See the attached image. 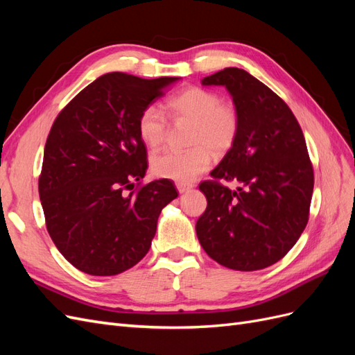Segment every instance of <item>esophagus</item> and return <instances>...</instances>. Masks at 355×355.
I'll return each mask as SVG.
<instances>
[{
  "label": "esophagus",
  "mask_w": 355,
  "mask_h": 355,
  "mask_svg": "<svg viewBox=\"0 0 355 355\" xmlns=\"http://www.w3.org/2000/svg\"><path fill=\"white\" fill-rule=\"evenodd\" d=\"M176 188H178L180 194H184V192H187L188 189L192 188V185H189V184H176Z\"/></svg>",
  "instance_id": "1"
}]
</instances>
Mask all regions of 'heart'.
Returning a JSON list of instances; mask_svg holds the SVG:
<instances>
[{"label":"heart","instance_id":"heart-1","mask_svg":"<svg viewBox=\"0 0 355 355\" xmlns=\"http://www.w3.org/2000/svg\"><path fill=\"white\" fill-rule=\"evenodd\" d=\"M170 115L192 121L187 151H164L153 157L151 168L158 178L189 184L211 163V153L223 154L234 145L240 130L235 106L223 103L218 93L202 87H189L166 103ZM137 132L149 148L166 141L167 120L159 108L149 105L139 115Z\"/></svg>","mask_w":355,"mask_h":355}]
</instances>
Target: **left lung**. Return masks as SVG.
<instances>
[{
  "mask_svg": "<svg viewBox=\"0 0 355 355\" xmlns=\"http://www.w3.org/2000/svg\"><path fill=\"white\" fill-rule=\"evenodd\" d=\"M232 96L240 130L230 151L200 184L207 209L197 237L213 261L235 271L278 262L308 223L314 171L305 137L286 102L244 69L225 68L201 80ZM220 178L239 181L231 191Z\"/></svg>",
  "mask_w": 355,
  "mask_h": 355,
  "instance_id": "8db88e82",
  "label": "left lung"
}]
</instances>
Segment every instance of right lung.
Wrapping results in <instances>:
<instances>
[{
  "instance_id": "obj_1",
  "label": "right lung",
  "mask_w": 355,
  "mask_h": 355,
  "mask_svg": "<svg viewBox=\"0 0 355 355\" xmlns=\"http://www.w3.org/2000/svg\"><path fill=\"white\" fill-rule=\"evenodd\" d=\"M178 77L105 73L60 111L49 133L38 191L47 231L65 259L90 275H116L148 253L173 182L144 179L141 112ZM139 185V184H137Z\"/></svg>"
}]
</instances>
